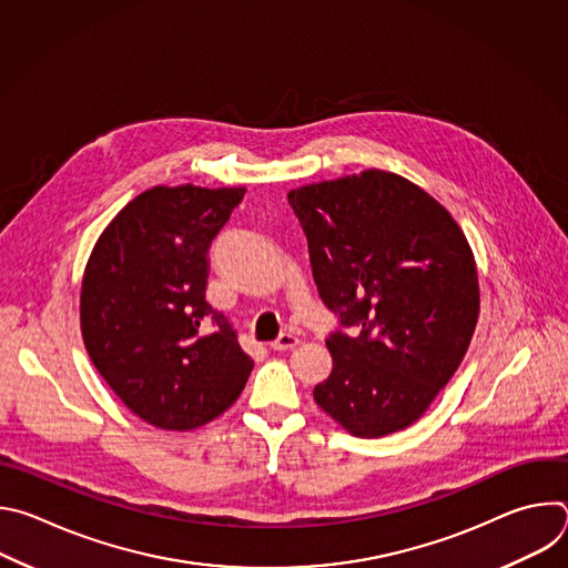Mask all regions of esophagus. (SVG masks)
<instances>
[{"instance_id":"obj_1","label":"esophagus","mask_w":568,"mask_h":568,"mask_svg":"<svg viewBox=\"0 0 568 568\" xmlns=\"http://www.w3.org/2000/svg\"><path fill=\"white\" fill-rule=\"evenodd\" d=\"M301 344V339L294 335V333H281L276 342H272V348L274 351H292Z\"/></svg>"}]
</instances>
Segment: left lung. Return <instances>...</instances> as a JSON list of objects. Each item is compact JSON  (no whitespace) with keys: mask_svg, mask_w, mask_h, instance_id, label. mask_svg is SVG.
Returning <instances> with one entry per match:
<instances>
[{"mask_svg":"<svg viewBox=\"0 0 568 568\" xmlns=\"http://www.w3.org/2000/svg\"><path fill=\"white\" fill-rule=\"evenodd\" d=\"M321 301L342 326L314 402L348 434L407 429L460 366L478 321V274L449 211L414 182L364 171L287 193Z\"/></svg>","mask_w":568,"mask_h":568,"instance_id":"1","label":"left lung"}]
</instances>
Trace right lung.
Instances as JSON below:
<instances>
[{"mask_svg":"<svg viewBox=\"0 0 568 568\" xmlns=\"http://www.w3.org/2000/svg\"><path fill=\"white\" fill-rule=\"evenodd\" d=\"M247 189L154 186L97 240L80 287L88 355L125 407L166 432L197 429L245 388L254 359L204 296L209 247Z\"/></svg>","mask_w":568,"mask_h":568,"instance_id":"1","label":"right lung"}]
</instances>
